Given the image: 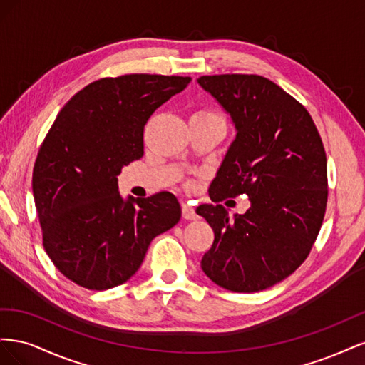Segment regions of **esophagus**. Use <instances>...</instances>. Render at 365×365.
Listing matches in <instances>:
<instances>
[{
  "label": "esophagus",
  "instance_id": "1",
  "mask_svg": "<svg viewBox=\"0 0 365 365\" xmlns=\"http://www.w3.org/2000/svg\"><path fill=\"white\" fill-rule=\"evenodd\" d=\"M182 217L187 220H195L197 217L195 208L190 207L189 204H182Z\"/></svg>",
  "mask_w": 365,
  "mask_h": 365
}]
</instances>
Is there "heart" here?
<instances>
[{
  "instance_id": "heart-1",
  "label": "heart",
  "mask_w": 365,
  "mask_h": 365,
  "mask_svg": "<svg viewBox=\"0 0 365 365\" xmlns=\"http://www.w3.org/2000/svg\"><path fill=\"white\" fill-rule=\"evenodd\" d=\"M196 115H208V117H219L216 113H212V111H201V113H197Z\"/></svg>"
}]
</instances>
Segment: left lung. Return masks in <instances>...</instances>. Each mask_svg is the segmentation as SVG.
<instances>
[{"mask_svg":"<svg viewBox=\"0 0 365 365\" xmlns=\"http://www.w3.org/2000/svg\"><path fill=\"white\" fill-rule=\"evenodd\" d=\"M231 115L236 138L210 185L215 204L196 213L215 231L201 260L207 277L233 292H257L306 260L327 204V160L307 109L257 74L197 79ZM247 194L252 207L233 220L218 202Z\"/></svg>","mask_w":365,"mask_h":365,"instance_id":"obj_1","label":"left lung"}]
</instances>
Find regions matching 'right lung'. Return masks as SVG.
<instances>
[{
	"label": "right lung",
	"mask_w": 365,
	"mask_h": 365,
	"mask_svg": "<svg viewBox=\"0 0 365 365\" xmlns=\"http://www.w3.org/2000/svg\"><path fill=\"white\" fill-rule=\"evenodd\" d=\"M190 77H103L76 93L43 138L33 168L42 244L65 277L93 291L129 280L152 239L178 224L169 192L123 201L121 168L145 153L149 117L181 93Z\"/></svg>",
	"instance_id": "1"
}]
</instances>
